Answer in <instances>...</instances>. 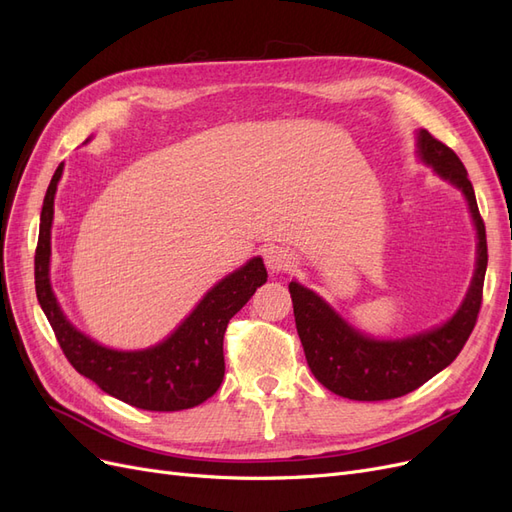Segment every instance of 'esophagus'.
Here are the masks:
<instances>
[{
	"label": "esophagus",
	"mask_w": 512,
	"mask_h": 512,
	"mask_svg": "<svg viewBox=\"0 0 512 512\" xmlns=\"http://www.w3.org/2000/svg\"><path fill=\"white\" fill-rule=\"evenodd\" d=\"M265 262L269 271L280 273V271H290V267L294 265V258L288 250H284V247H269L265 252Z\"/></svg>",
	"instance_id": "esophagus-1"
}]
</instances>
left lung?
<instances>
[{"label":"left lung","mask_w":512,"mask_h":512,"mask_svg":"<svg viewBox=\"0 0 512 512\" xmlns=\"http://www.w3.org/2000/svg\"><path fill=\"white\" fill-rule=\"evenodd\" d=\"M418 156L436 173L451 181L468 200L478 235L476 269L470 290L461 307L442 327L395 342L371 339L335 314L314 290L290 282L288 290L294 307V322L305 350V359L316 380L335 395L356 401H382L408 395L451 365L466 346L474 329L487 271V235L480 218L468 170L457 153L433 138L427 130L418 132Z\"/></svg>","instance_id":"1"}]
</instances>
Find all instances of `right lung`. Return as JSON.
Listing matches in <instances>:
<instances>
[{
	"label": "right lung",
	"mask_w": 512,
	"mask_h": 512,
	"mask_svg": "<svg viewBox=\"0 0 512 512\" xmlns=\"http://www.w3.org/2000/svg\"><path fill=\"white\" fill-rule=\"evenodd\" d=\"M61 173L64 164L57 166L44 196L34 273L38 303L49 318L66 359L104 393L134 408L177 412L203 404L220 389L224 378V333L228 322L252 299L256 288L267 282L265 262L256 256L235 273L226 275L162 344L136 352L104 348L72 327L61 312L49 280L53 203Z\"/></svg>",
	"instance_id": "add662e5"
}]
</instances>
